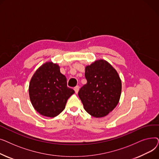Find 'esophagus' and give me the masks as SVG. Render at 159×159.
Returning <instances> with one entry per match:
<instances>
[{
    "mask_svg": "<svg viewBox=\"0 0 159 159\" xmlns=\"http://www.w3.org/2000/svg\"><path fill=\"white\" fill-rule=\"evenodd\" d=\"M79 88H80V87H79V86H75V87L74 88V90H75V93H77L79 92Z\"/></svg>",
    "mask_w": 159,
    "mask_h": 159,
    "instance_id": "obj_1",
    "label": "esophagus"
}]
</instances>
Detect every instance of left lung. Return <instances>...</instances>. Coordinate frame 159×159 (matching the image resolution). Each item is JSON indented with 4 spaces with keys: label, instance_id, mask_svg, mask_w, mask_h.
<instances>
[{
    "label": "left lung",
    "instance_id": "obj_1",
    "mask_svg": "<svg viewBox=\"0 0 159 159\" xmlns=\"http://www.w3.org/2000/svg\"><path fill=\"white\" fill-rule=\"evenodd\" d=\"M87 83L78 95L84 110L96 118L103 117L118 104L122 90L119 75L106 61H95L85 68Z\"/></svg>",
    "mask_w": 159,
    "mask_h": 159
}]
</instances>
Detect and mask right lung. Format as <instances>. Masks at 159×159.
<instances>
[{
	"label": "right lung",
	"mask_w": 159,
	"mask_h": 159,
	"mask_svg": "<svg viewBox=\"0 0 159 159\" xmlns=\"http://www.w3.org/2000/svg\"><path fill=\"white\" fill-rule=\"evenodd\" d=\"M75 91L67 86L66 77L60 67L52 62L43 64L33 74L29 85L31 102L40 115L55 117L65 108Z\"/></svg>",
	"instance_id": "add662e5"
}]
</instances>
